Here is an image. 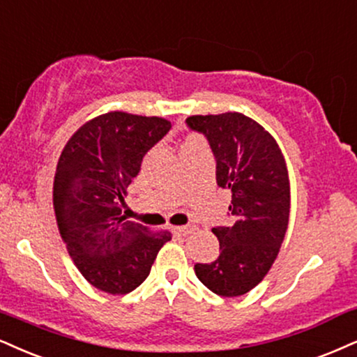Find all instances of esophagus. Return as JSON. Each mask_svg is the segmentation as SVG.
Returning a JSON list of instances; mask_svg holds the SVG:
<instances>
[{"instance_id": "1", "label": "esophagus", "mask_w": 357, "mask_h": 357, "mask_svg": "<svg viewBox=\"0 0 357 357\" xmlns=\"http://www.w3.org/2000/svg\"><path fill=\"white\" fill-rule=\"evenodd\" d=\"M193 230H195V228L190 227V225H187V227H174V228H172V231H174L175 235H182V236L190 235Z\"/></svg>"}]
</instances>
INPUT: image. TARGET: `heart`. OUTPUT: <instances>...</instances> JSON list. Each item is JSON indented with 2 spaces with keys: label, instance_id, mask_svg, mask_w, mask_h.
<instances>
[{
  "label": "heart",
  "instance_id": "obj_1",
  "mask_svg": "<svg viewBox=\"0 0 357 357\" xmlns=\"http://www.w3.org/2000/svg\"><path fill=\"white\" fill-rule=\"evenodd\" d=\"M192 140H193V139H190V140H187V142H192Z\"/></svg>",
  "mask_w": 357,
  "mask_h": 357
}]
</instances>
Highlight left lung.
I'll list each match as a JSON object with an SVG mask.
<instances>
[{"label": "left lung", "instance_id": "obj_1", "mask_svg": "<svg viewBox=\"0 0 357 357\" xmlns=\"http://www.w3.org/2000/svg\"><path fill=\"white\" fill-rule=\"evenodd\" d=\"M187 126L208 139L217 183L231 190L235 223L212 228L220 257L197 263L195 275L220 296H241L266 276L289 220V178L281 149L265 127L240 112L190 116Z\"/></svg>", "mask_w": 357, "mask_h": 357}]
</instances>
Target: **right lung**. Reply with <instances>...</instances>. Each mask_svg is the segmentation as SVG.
Returning <instances> with one entry per match:
<instances>
[{
  "mask_svg": "<svg viewBox=\"0 0 357 357\" xmlns=\"http://www.w3.org/2000/svg\"><path fill=\"white\" fill-rule=\"evenodd\" d=\"M172 124L164 117L112 111L74 132L57 160L52 205L61 238L92 286L127 294L147 278L170 231L122 217L127 187L147 151Z\"/></svg>",
  "mask_w": 357,
  "mask_h": 357,
  "instance_id": "add662e5",
  "label": "right lung"
}]
</instances>
